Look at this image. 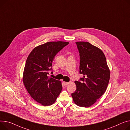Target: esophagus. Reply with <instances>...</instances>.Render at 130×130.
I'll return each mask as SVG.
<instances>
[{
	"label": "esophagus",
	"mask_w": 130,
	"mask_h": 130,
	"mask_svg": "<svg viewBox=\"0 0 130 130\" xmlns=\"http://www.w3.org/2000/svg\"><path fill=\"white\" fill-rule=\"evenodd\" d=\"M63 83H64V84L65 85H67L68 84H69V83H69V82H63Z\"/></svg>",
	"instance_id": "obj_1"
}]
</instances>
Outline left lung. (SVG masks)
<instances>
[{
    "mask_svg": "<svg viewBox=\"0 0 130 130\" xmlns=\"http://www.w3.org/2000/svg\"><path fill=\"white\" fill-rule=\"evenodd\" d=\"M80 56L79 73L84 77L75 81L76 90L72 93L76 105L87 108L96 102L107 89L110 70L102 50L88 42H76Z\"/></svg>",
    "mask_w": 130,
    "mask_h": 130,
    "instance_id": "8db88e82",
    "label": "left lung"
}]
</instances>
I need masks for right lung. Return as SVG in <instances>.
Segmentation results:
<instances>
[{
    "label": "right lung",
    "instance_id": "add662e5",
    "mask_svg": "<svg viewBox=\"0 0 130 130\" xmlns=\"http://www.w3.org/2000/svg\"><path fill=\"white\" fill-rule=\"evenodd\" d=\"M68 43L48 42L39 45L31 51L26 60L23 83L32 98L43 106L53 104L62 90L61 82L47 75L54 56Z\"/></svg>",
    "mask_w": 130,
    "mask_h": 130
}]
</instances>
